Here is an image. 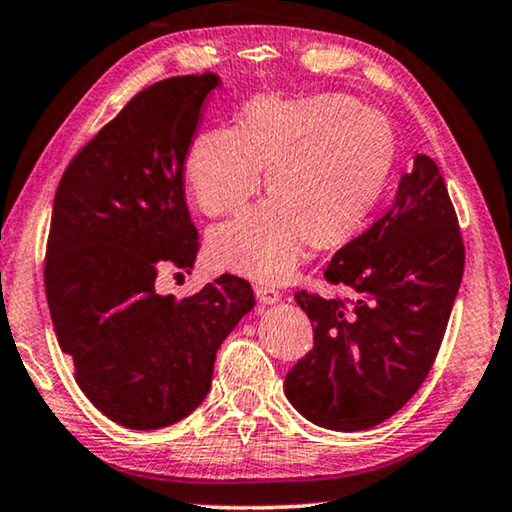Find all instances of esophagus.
Here are the masks:
<instances>
[{
    "instance_id": "esophagus-1",
    "label": "esophagus",
    "mask_w": 512,
    "mask_h": 512,
    "mask_svg": "<svg viewBox=\"0 0 512 512\" xmlns=\"http://www.w3.org/2000/svg\"><path fill=\"white\" fill-rule=\"evenodd\" d=\"M255 294H257V299L262 301V303H266V305H273V303H278L282 299L280 289L271 287V285H257L255 287Z\"/></svg>"
}]
</instances>
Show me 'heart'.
Masks as SVG:
<instances>
[{"mask_svg":"<svg viewBox=\"0 0 512 512\" xmlns=\"http://www.w3.org/2000/svg\"><path fill=\"white\" fill-rule=\"evenodd\" d=\"M395 133L379 110L345 94L253 98L239 128L202 133L186 156V183L200 211H236L269 170L273 197L209 232L220 269L285 282L315 239L352 236L384 195L395 167Z\"/></svg>","mask_w":512,"mask_h":512,"instance_id":"obj_1","label":"heart"}]
</instances>
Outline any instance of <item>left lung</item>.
I'll return each instance as SVG.
<instances>
[{
  "mask_svg": "<svg viewBox=\"0 0 512 512\" xmlns=\"http://www.w3.org/2000/svg\"><path fill=\"white\" fill-rule=\"evenodd\" d=\"M464 271V243L444 177L418 154L393 207L331 259L324 276L358 294L296 292L315 322V347L285 377L310 423L358 432L402 409L430 372Z\"/></svg>",
  "mask_w": 512,
  "mask_h": 512,
  "instance_id": "left-lung-1",
  "label": "left lung"
}]
</instances>
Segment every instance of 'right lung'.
<instances>
[{"label": "right lung", "mask_w": 512, "mask_h": 512, "mask_svg": "<svg viewBox=\"0 0 512 512\" xmlns=\"http://www.w3.org/2000/svg\"><path fill=\"white\" fill-rule=\"evenodd\" d=\"M213 73L140 91L59 181L45 294L61 352L82 393L110 421L158 430L207 398L223 340L255 294L223 276L177 301L158 269H193L200 239L183 197V160Z\"/></svg>", "instance_id": "right-lung-1"}]
</instances>
